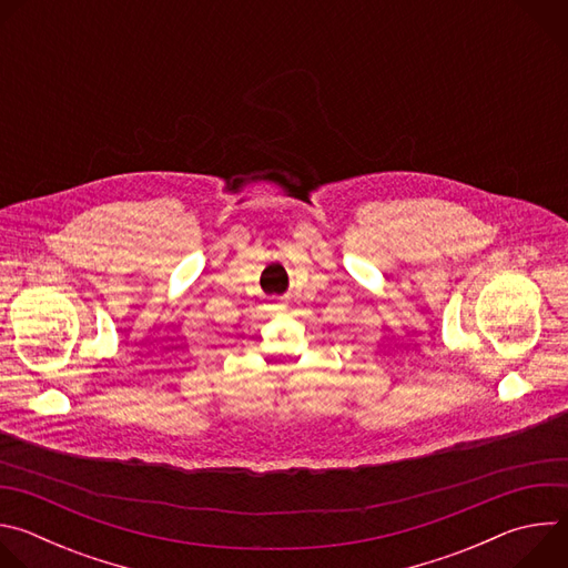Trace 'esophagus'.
<instances>
[{
  "mask_svg": "<svg viewBox=\"0 0 568 568\" xmlns=\"http://www.w3.org/2000/svg\"><path fill=\"white\" fill-rule=\"evenodd\" d=\"M278 310H287V307H285V305H278Z\"/></svg>",
  "mask_w": 568,
  "mask_h": 568,
  "instance_id": "obj_1",
  "label": "esophagus"
}]
</instances>
